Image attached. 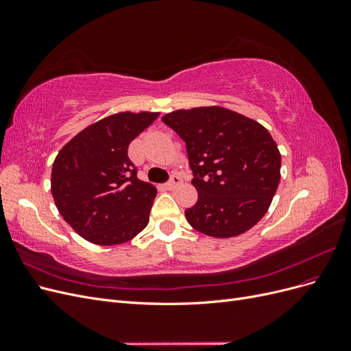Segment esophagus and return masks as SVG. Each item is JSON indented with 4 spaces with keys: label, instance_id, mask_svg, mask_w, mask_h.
Here are the masks:
<instances>
[{
    "label": "esophagus",
    "instance_id": "1",
    "mask_svg": "<svg viewBox=\"0 0 351 351\" xmlns=\"http://www.w3.org/2000/svg\"><path fill=\"white\" fill-rule=\"evenodd\" d=\"M180 184H182V178H180L178 176H173L171 178H169V182L165 184V187H167L168 190H174V189H177Z\"/></svg>",
    "mask_w": 351,
    "mask_h": 351
}]
</instances>
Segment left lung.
<instances>
[{
	"instance_id": "8db88e82",
	"label": "left lung",
	"mask_w": 351,
	"mask_h": 351,
	"mask_svg": "<svg viewBox=\"0 0 351 351\" xmlns=\"http://www.w3.org/2000/svg\"><path fill=\"white\" fill-rule=\"evenodd\" d=\"M162 121L186 142L197 202L186 209L202 234L236 237L267 214L281 178V154L269 132L222 107L177 110Z\"/></svg>"
}]
</instances>
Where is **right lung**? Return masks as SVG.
Here are the masks:
<instances>
[{
    "label": "right lung",
    "mask_w": 351,
    "mask_h": 351,
    "mask_svg": "<svg viewBox=\"0 0 351 351\" xmlns=\"http://www.w3.org/2000/svg\"><path fill=\"white\" fill-rule=\"evenodd\" d=\"M159 112L121 111L88 125L61 147L51 193L67 224L93 244L134 239L149 222L156 187L137 178L129 145Z\"/></svg>",
    "instance_id": "1"
}]
</instances>
